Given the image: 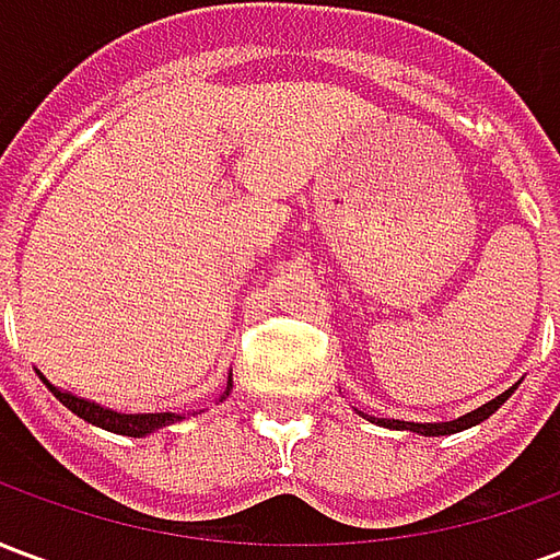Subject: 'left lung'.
<instances>
[{
	"label": "left lung",
	"mask_w": 560,
	"mask_h": 560,
	"mask_svg": "<svg viewBox=\"0 0 560 560\" xmlns=\"http://www.w3.org/2000/svg\"><path fill=\"white\" fill-rule=\"evenodd\" d=\"M518 384H513L510 389H504L501 396H494L492 401H486L482 408H477V411H468L462 413L458 420H450V422H405V420H375V417H369L372 422H377V425H384V429H396V432H417V434H425V438H438V434H456V432H465V429H470V425H477V422L489 420L501 405H504L510 396H513V389H516Z\"/></svg>",
	"instance_id": "left-lung-1"
}]
</instances>
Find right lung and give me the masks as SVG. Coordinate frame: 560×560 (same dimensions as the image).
<instances>
[{"instance_id":"obj_1","label":"right lung","mask_w":560,"mask_h":560,"mask_svg":"<svg viewBox=\"0 0 560 560\" xmlns=\"http://www.w3.org/2000/svg\"><path fill=\"white\" fill-rule=\"evenodd\" d=\"M42 375V372H38ZM42 381L47 384V389L54 393L56 399L66 405L68 411L78 413L80 420L92 422V425H98V429H104V432H114V434H128V438H147V434L159 432V429H164V425H173V422L185 420V413H119L114 411V408H104V405H98V401H90V399H80V396H74V393H68V389H59L54 387L47 377L42 375ZM233 389V377L228 375V387H224V393H221V399L224 401L228 396H231Z\"/></svg>"}]
</instances>
